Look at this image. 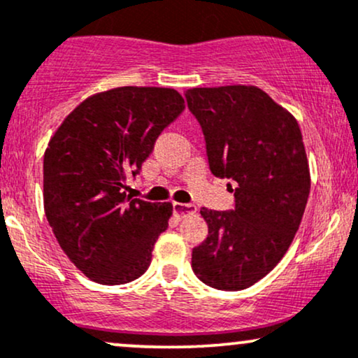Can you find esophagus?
<instances>
[{"label": "esophagus", "mask_w": 358, "mask_h": 358, "mask_svg": "<svg viewBox=\"0 0 358 358\" xmlns=\"http://www.w3.org/2000/svg\"><path fill=\"white\" fill-rule=\"evenodd\" d=\"M171 207H173V212L176 215H187V213H195L196 212V207L192 203H180V202H173L171 203Z\"/></svg>", "instance_id": "esophagus-1"}]
</instances>
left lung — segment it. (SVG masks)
<instances>
[{"instance_id": "obj_1", "label": "left lung", "mask_w": 358, "mask_h": 358, "mask_svg": "<svg viewBox=\"0 0 358 358\" xmlns=\"http://www.w3.org/2000/svg\"><path fill=\"white\" fill-rule=\"evenodd\" d=\"M205 138L208 168L236 185L232 210L200 213L208 236L192 250V269L215 289L262 279L293 242L310 195V170L296 119L252 85L185 92Z\"/></svg>"}]
</instances>
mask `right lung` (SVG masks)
<instances>
[{
  "mask_svg": "<svg viewBox=\"0 0 358 358\" xmlns=\"http://www.w3.org/2000/svg\"><path fill=\"white\" fill-rule=\"evenodd\" d=\"M183 109L175 89H110L80 102L48 143L45 215L62 250L92 281L124 285L150 266L171 203L131 199L124 188Z\"/></svg>",
  "mask_w": 358,
  "mask_h": 358,
  "instance_id": "1",
  "label": "right lung"
}]
</instances>
